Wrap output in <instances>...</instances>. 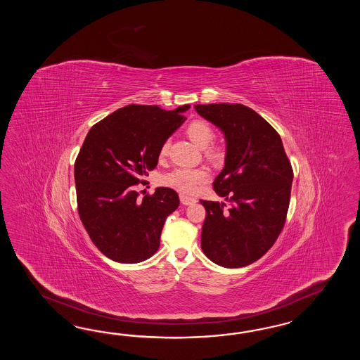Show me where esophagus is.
Returning a JSON list of instances; mask_svg holds the SVG:
<instances>
[{
    "label": "esophagus",
    "instance_id": "esophagus-1",
    "mask_svg": "<svg viewBox=\"0 0 360 360\" xmlns=\"http://www.w3.org/2000/svg\"><path fill=\"white\" fill-rule=\"evenodd\" d=\"M179 199H181V202H182V205H185V206L193 205V203H195L196 202L195 198H191V196H187L185 195V194H181Z\"/></svg>",
    "mask_w": 360,
    "mask_h": 360
}]
</instances>
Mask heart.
<instances>
[{
  "mask_svg": "<svg viewBox=\"0 0 360 360\" xmlns=\"http://www.w3.org/2000/svg\"><path fill=\"white\" fill-rule=\"evenodd\" d=\"M186 136L195 143L196 146L203 148L205 157L210 161H220L226 150L221 143H212L214 128L205 120L190 121L185 128ZM169 154V141L162 142L158 150L160 158H165ZM208 173L200 167H176L170 173L162 176V185L172 187L181 193H193L196 187L206 182Z\"/></svg>",
  "mask_w": 360,
  "mask_h": 360,
  "instance_id": "b5f03b06",
  "label": "heart"
}]
</instances>
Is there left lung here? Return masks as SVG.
<instances>
[{"instance_id":"1","label":"left lung","mask_w":360,"mask_h":360,"mask_svg":"<svg viewBox=\"0 0 360 360\" xmlns=\"http://www.w3.org/2000/svg\"><path fill=\"white\" fill-rule=\"evenodd\" d=\"M227 141L226 165L214 190L229 205L200 200L206 208L202 250L224 268L257 262L281 233L290 202L293 169L280 134L243 104H195Z\"/></svg>"}]
</instances>
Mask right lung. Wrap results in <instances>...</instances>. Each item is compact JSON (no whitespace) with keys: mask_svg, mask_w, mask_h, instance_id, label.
I'll return each mask as SVG.
<instances>
[{"mask_svg":"<svg viewBox=\"0 0 360 360\" xmlns=\"http://www.w3.org/2000/svg\"><path fill=\"white\" fill-rule=\"evenodd\" d=\"M174 110L131 104L96 122L75 161L77 212L98 251L116 262H141L160 248L165 220L179 206L173 188L140 198L136 186L158 164V150L186 120Z\"/></svg>","mask_w":360,"mask_h":360,"instance_id":"add662e5","label":"right lung"}]
</instances>
